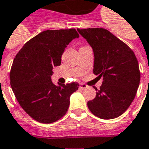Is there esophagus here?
Here are the masks:
<instances>
[{
	"label": "esophagus",
	"mask_w": 149,
	"mask_h": 149,
	"mask_svg": "<svg viewBox=\"0 0 149 149\" xmlns=\"http://www.w3.org/2000/svg\"><path fill=\"white\" fill-rule=\"evenodd\" d=\"M79 88L80 89H86V88H87V86H86V84H84V83H81L79 85Z\"/></svg>",
	"instance_id": "1"
}]
</instances>
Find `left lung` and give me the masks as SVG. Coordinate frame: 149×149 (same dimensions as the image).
Listing matches in <instances>:
<instances>
[{
    "label": "left lung",
    "mask_w": 149,
    "mask_h": 149,
    "mask_svg": "<svg viewBox=\"0 0 149 149\" xmlns=\"http://www.w3.org/2000/svg\"><path fill=\"white\" fill-rule=\"evenodd\" d=\"M93 49V72L103 83L87 102L91 113L103 120L120 116L132 103L139 87L138 61L129 46L103 28L78 29Z\"/></svg>",
    "instance_id": "obj_1"
}]
</instances>
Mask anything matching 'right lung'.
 I'll list each match as a JSON object with an SVG mask.
<instances>
[{"mask_svg": "<svg viewBox=\"0 0 149 149\" xmlns=\"http://www.w3.org/2000/svg\"><path fill=\"white\" fill-rule=\"evenodd\" d=\"M79 37L75 29L46 30L28 41L14 58L11 87L23 110L36 121L54 123L68 110L70 97L79 85H54L51 75L53 68L60 66L66 46Z\"/></svg>", "mask_w": 149, "mask_h": 149, "instance_id": "1", "label": "right lung"}]
</instances>
